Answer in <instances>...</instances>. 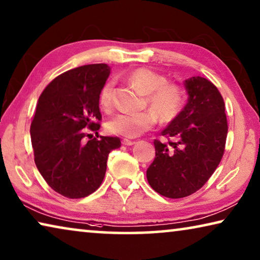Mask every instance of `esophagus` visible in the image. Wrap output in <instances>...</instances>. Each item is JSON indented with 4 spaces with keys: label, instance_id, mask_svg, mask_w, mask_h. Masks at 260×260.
I'll use <instances>...</instances> for the list:
<instances>
[{
    "label": "esophagus",
    "instance_id": "34e87169",
    "mask_svg": "<svg viewBox=\"0 0 260 260\" xmlns=\"http://www.w3.org/2000/svg\"><path fill=\"white\" fill-rule=\"evenodd\" d=\"M134 143H135V141L128 140V139H123L122 140V145H125V146H132V145H134Z\"/></svg>",
    "mask_w": 260,
    "mask_h": 260
}]
</instances>
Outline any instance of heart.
Wrapping results in <instances>:
<instances>
[{
    "label": "heart",
    "instance_id": "heart-1",
    "mask_svg": "<svg viewBox=\"0 0 260 260\" xmlns=\"http://www.w3.org/2000/svg\"><path fill=\"white\" fill-rule=\"evenodd\" d=\"M127 80L142 94L152 110L141 112H122L107 122V131L125 138H137L153 128L157 115L164 122L179 117L185 104L183 88L179 84L168 81L166 76L148 68H138L127 73ZM113 81L108 80L99 92V104L104 110L112 107Z\"/></svg>",
    "mask_w": 260,
    "mask_h": 260
}]
</instances>
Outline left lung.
Masks as SVG:
<instances>
[{
  "label": "left lung",
  "instance_id": "obj_1",
  "mask_svg": "<svg viewBox=\"0 0 260 260\" xmlns=\"http://www.w3.org/2000/svg\"><path fill=\"white\" fill-rule=\"evenodd\" d=\"M189 94L179 117L161 132L168 142L154 140L155 158L147 180L168 199L196 192L214 174L225 149L228 121L223 96L210 80H185Z\"/></svg>",
  "mask_w": 260,
  "mask_h": 260
}]
</instances>
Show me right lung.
<instances>
[{
    "mask_svg": "<svg viewBox=\"0 0 260 260\" xmlns=\"http://www.w3.org/2000/svg\"><path fill=\"white\" fill-rule=\"evenodd\" d=\"M110 76L106 64H88L56 77L38 99L30 126L35 164L46 183L68 199L94 192L105 177L111 150L119 138L98 134L99 92Z\"/></svg>",
    "mask_w": 260,
    "mask_h": 260,
    "instance_id": "right-lung-1",
    "label": "right lung"
}]
</instances>
